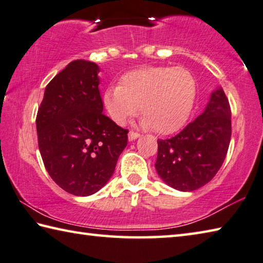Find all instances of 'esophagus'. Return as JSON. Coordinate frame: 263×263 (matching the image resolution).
Returning <instances> with one entry per match:
<instances>
[{"instance_id": "esophagus-1", "label": "esophagus", "mask_w": 263, "mask_h": 263, "mask_svg": "<svg viewBox=\"0 0 263 263\" xmlns=\"http://www.w3.org/2000/svg\"><path fill=\"white\" fill-rule=\"evenodd\" d=\"M139 137H140L139 133L129 132V134H128V140H129V141H134V140H136V139H139Z\"/></svg>"}]
</instances>
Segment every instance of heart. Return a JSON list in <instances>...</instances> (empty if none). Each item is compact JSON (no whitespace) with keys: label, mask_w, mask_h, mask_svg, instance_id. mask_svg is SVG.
<instances>
[{"label":"heart","mask_w":263,"mask_h":263,"mask_svg":"<svg viewBox=\"0 0 263 263\" xmlns=\"http://www.w3.org/2000/svg\"><path fill=\"white\" fill-rule=\"evenodd\" d=\"M196 93V78L188 69L144 67L122 75L119 86H108L103 104L117 124H124L139 106L142 126L167 135L185 126Z\"/></svg>","instance_id":"b5f03b06"}]
</instances>
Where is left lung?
Returning <instances> with one entry per match:
<instances>
[{
	"label": "left lung",
	"mask_w": 263,
	"mask_h": 263,
	"mask_svg": "<svg viewBox=\"0 0 263 263\" xmlns=\"http://www.w3.org/2000/svg\"><path fill=\"white\" fill-rule=\"evenodd\" d=\"M231 109L222 87L211 92L203 113L168 140H158L155 167L160 179L180 192L199 190L213 179L227 157Z\"/></svg>",
	"instance_id": "1"
}]
</instances>
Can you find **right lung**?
<instances>
[{
	"mask_svg": "<svg viewBox=\"0 0 263 263\" xmlns=\"http://www.w3.org/2000/svg\"><path fill=\"white\" fill-rule=\"evenodd\" d=\"M99 67L76 60L45 89L36 114L41 158L63 191L89 196L113 176L128 130L103 114Z\"/></svg>",
	"mask_w": 263,
	"mask_h": 263,
	"instance_id": "right-lung-1",
	"label": "right lung"
}]
</instances>
